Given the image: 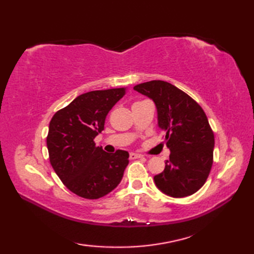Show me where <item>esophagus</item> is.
Wrapping results in <instances>:
<instances>
[{"label": "esophagus", "instance_id": "obj_1", "mask_svg": "<svg viewBox=\"0 0 254 254\" xmlns=\"http://www.w3.org/2000/svg\"><path fill=\"white\" fill-rule=\"evenodd\" d=\"M144 156L142 154H138V153H131L130 154V158L131 159H136V158H143Z\"/></svg>", "mask_w": 254, "mask_h": 254}]
</instances>
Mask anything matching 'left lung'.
I'll return each mask as SVG.
<instances>
[{"instance_id": "obj_1", "label": "left lung", "mask_w": 254, "mask_h": 254, "mask_svg": "<svg viewBox=\"0 0 254 254\" xmlns=\"http://www.w3.org/2000/svg\"><path fill=\"white\" fill-rule=\"evenodd\" d=\"M133 89L154 101L158 127L170 149L165 170L154 177L156 187L172 197L192 195L203 187L213 165L215 141L206 115L185 91L164 80Z\"/></svg>"}]
</instances>
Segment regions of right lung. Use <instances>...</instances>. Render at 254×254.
<instances>
[{"mask_svg":"<svg viewBox=\"0 0 254 254\" xmlns=\"http://www.w3.org/2000/svg\"><path fill=\"white\" fill-rule=\"evenodd\" d=\"M124 94V88L89 91L51 119L47 137L51 166L64 186L78 196L102 197L122 180L128 153L119 149L108 154L96 146L94 138L104 130L108 112Z\"/></svg>","mask_w":254,"mask_h":254,"instance_id":"1","label":"right lung"}]
</instances>
